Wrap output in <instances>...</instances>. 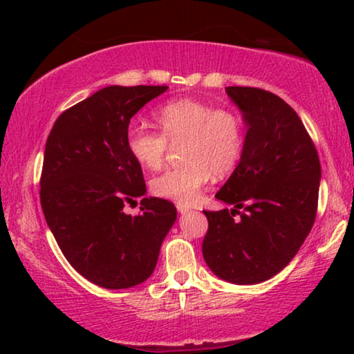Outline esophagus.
<instances>
[{"label":"esophagus","instance_id":"obj_1","mask_svg":"<svg viewBox=\"0 0 354 354\" xmlns=\"http://www.w3.org/2000/svg\"><path fill=\"white\" fill-rule=\"evenodd\" d=\"M176 206H177V211L180 212V214H185V212H188V211L192 209V207L188 206V205H185V203H177Z\"/></svg>","mask_w":354,"mask_h":354}]
</instances>
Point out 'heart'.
<instances>
[{"mask_svg": "<svg viewBox=\"0 0 354 354\" xmlns=\"http://www.w3.org/2000/svg\"><path fill=\"white\" fill-rule=\"evenodd\" d=\"M156 122L161 132L132 125L127 132V149L140 166L156 171L166 161L169 145H183L180 158L185 164L151 180V192L159 198L192 203L212 174L227 176L243 154L245 122L232 108L177 100L158 111Z\"/></svg>", "mask_w": 354, "mask_h": 354, "instance_id": "obj_1", "label": "heart"}]
</instances>
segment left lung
<instances>
[{"mask_svg": "<svg viewBox=\"0 0 354 354\" xmlns=\"http://www.w3.org/2000/svg\"><path fill=\"white\" fill-rule=\"evenodd\" d=\"M225 91L248 132L239 166L216 193L235 209L205 211L203 258L217 277L251 285L279 274L311 232L321 162L301 119L280 96L254 86Z\"/></svg>", "mask_w": 354, "mask_h": 354, "instance_id": "1", "label": "left lung"}]
</instances>
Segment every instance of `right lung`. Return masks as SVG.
Segmentation results:
<instances>
[{"label":"right lung","mask_w":354,"mask_h":354,"mask_svg":"<svg viewBox=\"0 0 354 354\" xmlns=\"http://www.w3.org/2000/svg\"><path fill=\"white\" fill-rule=\"evenodd\" d=\"M166 90L106 86L66 109L48 135L43 214L72 268L103 288L145 282L177 219L174 203L162 198H143L137 216L124 212L147 192L142 166L127 149L130 119Z\"/></svg>","instance_id":"add662e5"}]
</instances>
